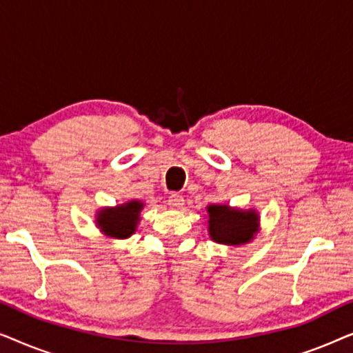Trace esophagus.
Instances as JSON below:
<instances>
[{
  "label": "esophagus",
  "instance_id": "esophagus-1",
  "mask_svg": "<svg viewBox=\"0 0 353 353\" xmlns=\"http://www.w3.org/2000/svg\"><path fill=\"white\" fill-rule=\"evenodd\" d=\"M183 202H185V199H183V196L178 194V192H172V194L168 196V205H170L172 209H181Z\"/></svg>",
  "mask_w": 353,
  "mask_h": 353
}]
</instances>
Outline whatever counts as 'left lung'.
<instances>
[{
  "label": "left lung",
  "mask_w": 353,
  "mask_h": 353,
  "mask_svg": "<svg viewBox=\"0 0 353 353\" xmlns=\"http://www.w3.org/2000/svg\"><path fill=\"white\" fill-rule=\"evenodd\" d=\"M209 234L221 244H244L254 238L257 231L259 216L255 212L228 209L226 205H210Z\"/></svg>",
  "instance_id": "obj_1"
}]
</instances>
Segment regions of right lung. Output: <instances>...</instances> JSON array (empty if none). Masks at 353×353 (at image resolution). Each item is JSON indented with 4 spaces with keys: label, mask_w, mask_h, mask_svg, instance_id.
Returning <instances> with one entry per match:
<instances>
[{
    "label": "right lung",
    "mask_w": 353,
    "mask_h": 353,
    "mask_svg": "<svg viewBox=\"0 0 353 353\" xmlns=\"http://www.w3.org/2000/svg\"><path fill=\"white\" fill-rule=\"evenodd\" d=\"M141 209L143 204L138 201L127 202L117 209H105L99 212L98 226L112 238H128L137 230Z\"/></svg>",
    "instance_id": "1"
}]
</instances>
